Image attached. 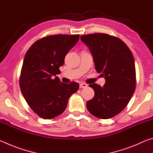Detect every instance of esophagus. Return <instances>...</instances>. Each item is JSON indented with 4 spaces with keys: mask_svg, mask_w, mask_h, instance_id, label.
Here are the masks:
<instances>
[{
    "mask_svg": "<svg viewBox=\"0 0 153 153\" xmlns=\"http://www.w3.org/2000/svg\"><path fill=\"white\" fill-rule=\"evenodd\" d=\"M87 86H88V85L86 84V83H80V84H79L80 88H86Z\"/></svg>",
    "mask_w": 153,
    "mask_h": 153,
    "instance_id": "34e87169",
    "label": "esophagus"
}]
</instances>
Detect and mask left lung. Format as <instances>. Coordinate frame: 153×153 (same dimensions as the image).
I'll use <instances>...</instances> for the list:
<instances>
[{
	"instance_id": "8db88e82",
	"label": "left lung",
	"mask_w": 153,
	"mask_h": 153,
	"mask_svg": "<svg viewBox=\"0 0 153 153\" xmlns=\"http://www.w3.org/2000/svg\"><path fill=\"white\" fill-rule=\"evenodd\" d=\"M80 38L92 54L96 70L105 78L102 87L89 85L94 90V97L87 102L88 110L98 118L113 117L126 108L135 91L132 53L123 41L107 33H90Z\"/></svg>"
}]
</instances>
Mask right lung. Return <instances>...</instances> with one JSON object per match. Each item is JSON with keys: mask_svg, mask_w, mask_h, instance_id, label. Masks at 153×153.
<instances>
[{"mask_svg": "<svg viewBox=\"0 0 153 153\" xmlns=\"http://www.w3.org/2000/svg\"><path fill=\"white\" fill-rule=\"evenodd\" d=\"M79 38L78 34L46 36L36 41L25 54L19 86L27 105L41 118L61 115L69 98L79 88L76 82L64 84L58 77L54 78Z\"/></svg>", "mask_w": 153, "mask_h": 153, "instance_id": "add662e5", "label": "right lung"}]
</instances>
